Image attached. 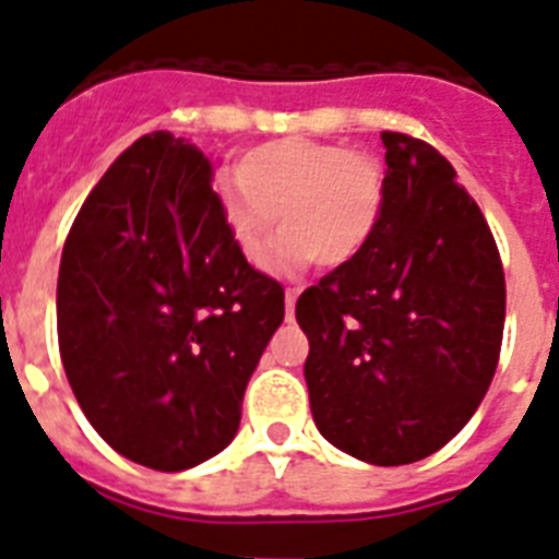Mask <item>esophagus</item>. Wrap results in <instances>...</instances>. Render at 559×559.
Wrapping results in <instances>:
<instances>
[{
  "mask_svg": "<svg viewBox=\"0 0 559 559\" xmlns=\"http://www.w3.org/2000/svg\"><path fill=\"white\" fill-rule=\"evenodd\" d=\"M297 288H285V318H294V302H297Z\"/></svg>",
  "mask_w": 559,
  "mask_h": 559,
  "instance_id": "1",
  "label": "esophagus"
}]
</instances>
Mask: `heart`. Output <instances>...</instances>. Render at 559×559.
I'll return each mask as SVG.
<instances>
[{
    "instance_id": "b5f03b06",
    "label": "heart",
    "mask_w": 559,
    "mask_h": 559,
    "mask_svg": "<svg viewBox=\"0 0 559 559\" xmlns=\"http://www.w3.org/2000/svg\"><path fill=\"white\" fill-rule=\"evenodd\" d=\"M215 201L248 265L267 262L280 214V271L309 262L341 267L356 262L373 239L384 210V175L373 157L338 142L274 140L248 151L239 171L215 180Z\"/></svg>"
}]
</instances>
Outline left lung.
Instances as JSON below:
<instances>
[{"label":"left lung","instance_id":"obj_1","mask_svg":"<svg viewBox=\"0 0 559 559\" xmlns=\"http://www.w3.org/2000/svg\"><path fill=\"white\" fill-rule=\"evenodd\" d=\"M384 210L356 262L297 300L314 426L376 466L414 464L469 423L504 332V271L478 203L428 142L382 133Z\"/></svg>","mask_w":559,"mask_h":559}]
</instances>
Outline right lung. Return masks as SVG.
Instances as JSON below:
<instances>
[{
    "instance_id": "obj_1",
    "label": "right lung",
    "mask_w": 559,
    "mask_h": 559,
    "mask_svg": "<svg viewBox=\"0 0 559 559\" xmlns=\"http://www.w3.org/2000/svg\"><path fill=\"white\" fill-rule=\"evenodd\" d=\"M283 318V285L224 230L210 159L166 131L104 171L63 245L67 379L95 431L148 469L183 473L227 449Z\"/></svg>"
}]
</instances>
